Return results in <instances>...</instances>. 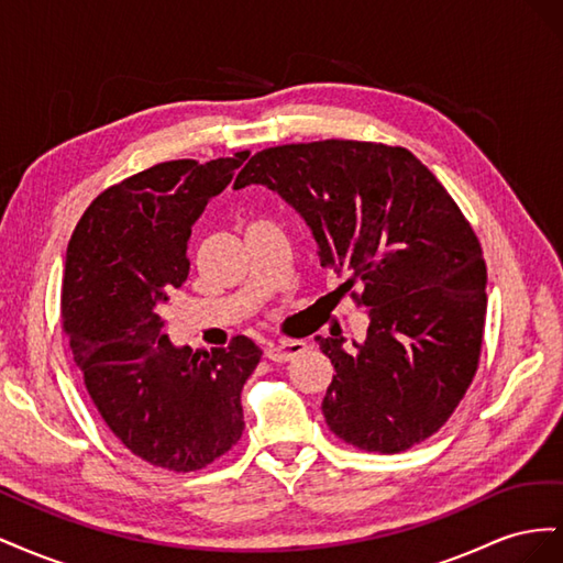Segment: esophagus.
<instances>
[{"instance_id": "34e87169", "label": "esophagus", "mask_w": 563, "mask_h": 563, "mask_svg": "<svg viewBox=\"0 0 563 563\" xmlns=\"http://www.w3.org/2000/svg\"><path fill=\"white\" fill-rule=\"evenodd\" d=\"M308 350V345L302 340H279V343H267L265 345V356L269 362H288L294 356L302 354Z\"/></svg>"}]
</instances>
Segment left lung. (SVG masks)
Listing matches in <instances>:
<instances>
[{"label": "left lung", "instance_id": "obj_1", "mask_svg": "<svg viewBox=\"0 0 563 563\" xmlns=\"http://www.w3.org/2000/svg\"><path fill=\"white\" fill-rule=\"evenodd\" d=\"M263 185L310 228L321 267L356 284L362 343L321 338L335 373L321 401L347 444L399 453L432 437L479 364L486 265L474 230L404 147L319 141L255 152L234 190Z\"/></svg>", "mask_w": 563, "mask_h": 563}]
</instances>
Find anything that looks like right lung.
I'll use <instances>...</instances> for the list:
<instances>
[{
    "label": "right lung",
    "mask_w": 563,
    "mask_h": 563,
    "mask_svg": "<svg viewBox=\"0 0 563 563\" xmlns=\"http://www.w3.org/2000/svg\"><path fill=\"white\" fill-rule=\"evenodd\" d=\"M249 152L164 162L100 192L65 255L63 327L106 424L145 463L195 472L244 432L242 387L263 350L176 347L159 308L190 272L187 244Z\"/></svg>",
    "instance_id": "obj_1"
}]
</instances>
